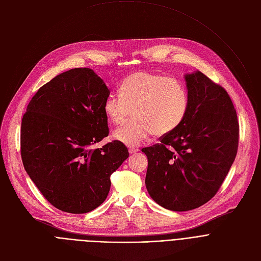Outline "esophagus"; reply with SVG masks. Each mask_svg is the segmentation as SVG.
Instances as JSON below:
<instances>
[{
	"instance_id": "obj_1",
	"label": "esophagus",
	"mask_w": 261,
	"mask_h": 261,
	"mask_svg": "<svg viewBox=\"0 0 261 261\" xmlns=\"http://www.w3.org/2000/svg\"><path fill=\"white\" fill-rule=\"evenodd\" d=\"M138 151H139V149H138V148H130V149H128V152H129L130 154L136 153V152H138Z\"/></svg>"
}]
</instances>
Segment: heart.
Masks as SVG:
<instances>
[{
	"instance_id": "heart-1",
	"label": "heart",
	"mask_w": 261,
	"mask_h": 261,
	"mask_svg": "<svg viewBox=\"0 0 261 261\" xmlns=\"http://www.w3.org/2000/svg\"><path fill=\"white\" fill-rule=\"evenodd\" d=\"M119 95L107 97L103 111L115 125L134 119L113 133V138L136 147L153 133L158 136L175 130L185 120L190 99L185 85L174 79L147 71H137L123 79Z\"/></svg>"
}]
</instances>
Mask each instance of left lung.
<instances>
[{
	"instance_id": "1",
	"label": "left lung",
	"mask_w": 261,
	"mask_h": 261,
	"mask_svg": "<svg viewBox=\"0 0 261 261\" xmlns=\"http://www.w3.org/2000/svg\"><path fill=\"white\" fill-rule=\"evenodd\" d=\"M190 99L182 123L143 148L150 197L173 212L205 204L219 191L239 147L234 106L222 86L201 71L185 75Z\"/></svg>"
}]
</instances>
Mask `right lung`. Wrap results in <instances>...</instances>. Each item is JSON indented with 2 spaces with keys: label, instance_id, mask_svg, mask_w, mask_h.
Here are the masks:
<instances>
[{
  "label": "right lung",
  "instance_id": "1",
  "mask_svg": "<svg viewBox=\"0 0 261 261\" xmlns=\"http://www.w3.org/2000/svg\"><path fill=\"white\" fill-rule=\"evenodd\" d=\"M110 90L90 68H73L40 87L27 107L20 154L28 175L56 208L86 214L98 207L111 174L128 158L124 144L92 145L109 135L103 105Z\"/></svg>",
  "mask_w": 261,
  "mask_h": 261
}]
</instances>
